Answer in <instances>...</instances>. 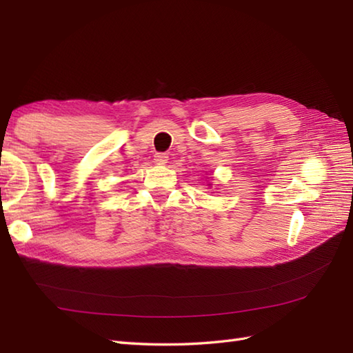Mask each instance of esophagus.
I'll list each match as a JSON object with an SVG mask.
<instances>
[{
	"instance_id": "34e87169",
	"label": "esophagus",
	"mask_w": 353,
	"mask_h": 353,
	"mask_svg": "<svg viewBox=\"0 0 353 353\" xmlns=\"http://www.w3.org/2000/svg\"><path fill=\"white\" fill-rule=\"evenodd\" d=\"M154 162L157 165H165V163L168 162V156L165 154V153H156L154 154Z\"/></svg>"
}]
</instances>
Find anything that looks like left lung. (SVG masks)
<instances>
[{
  "mask_svg": "<svg viewBox=\"0 0 353 353\" xmlns=\"http://www.w3.org/2000/svg\"><path fill=\"white\" fill-rule=\"evenodd\" d=\"M209 186H211V183H209Z\"/></svg>",
  "mask_w": 353,
  "mask_h": 353,
  "instance_id": "1",
  "label": "left lung"
}]
</instances>
